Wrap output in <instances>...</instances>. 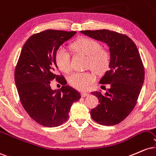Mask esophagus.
<instances>
[{
  "label": "esophagus",
  "instance_id": "obj_1",
  "mask_svg": "<svg viewBox=\"0 0 156 156\" xmlns=\"http://www.w3.org/2000/svg\"><path fill=\"white\" fill-rule=\"evenodd\" d=\"M89 93H82V97H86V96H89Z\"/></svg>",
  "mask_w": 156,
  "mask_h": 156
}]
</instances>
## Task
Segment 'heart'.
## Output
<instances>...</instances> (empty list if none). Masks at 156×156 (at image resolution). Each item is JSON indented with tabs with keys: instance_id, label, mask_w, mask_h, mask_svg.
I'll use <instances>...</instances> for the list:
<instances>
[{
	"instance_id": "obj_1",
	"label": "heart",
	"mask_w": 156,
	"mask_h": 156,
	"mask_svg": "<svg viewBox=\"0 0 156 156\" xmlns=\"http://www.w3.org/2000/svg\"><path fill=\"white\" fill-rule=\"evenodd\" d=\"M71 47L74 52L87 56V67L90 68L97 74H103L108 70L111 62L110 53L107 49H102L99 42L90 38H80ZM55 60L60 70L64 72L70 71V55L64 47H60L57 49ZM68 80L73 87L85 91L89 89L96 77L91 72H74L69 76Z\"/></svg>"
}]
</instances>
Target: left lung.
Returning <instances> with one entry per match:
<instances>
[{"label":"left lung","mask_w":156,"mask_h":156,"mask_svg":"<svg viewBox=\"0 0 156 156\" xmlns=\"http://www.w3.org/2000/svg\"><path fill=\"white\" fill-rule=\"evenodd\" d=\"M82 34L103 41L109 47L111 62L101 84H109L102 94L91 93L99 104L91 109L93 120L103 126L120 123L133 110L144 80V69L136 44L126 35L109 30H82Z\"/></svg>","instance_id":"obj_1"}]
</instances>
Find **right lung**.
Listing matches in <instances>:
<instances>
[{"label":"right lung","instance_id":"obj_1","mask_svg":"<svg viewBox=\"0 0 156 156\" xmlns=\"http://www.w3.org/2000/svg\"><path fill=\"white\" fill-rule=\"evenodd\" d=\"M76 31L46 30L31 36L24 44L14 71V80L22 105L36 122L46 127H57L69 118L71 105L81 98L80 93L66 85L57 75L56 50L76 34ZM56 78L64 86L51 88Z\"/></svg>","mask_w":156,"mask_h":156}]
</instances>
